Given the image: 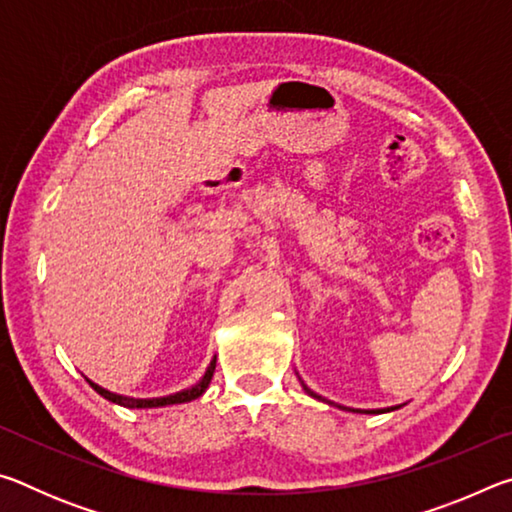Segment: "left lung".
Here are the masks:
<instances>
[{
  "mask_svg": "<svg viewBox=\"0 0 512 512\" xmlns=\"http://www.w3.org/2000/svg\"><path fill=\"white\" fill-rule=\"evenodd\" d=\"M302 386H305V384H302ZM305 391H307V393H309V395H311V397H316V393H311V391H309V388H307V386H305Z\"/></svg>",
  "mask_w": 512,
  "mask_h": 512,
  "instance_id": "1",
  "label": "left lung"
}]
</instances>
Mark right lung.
I'll list each match as a JSON object with an SVG mask.
<instances>
[{
	"label": "right lung",
	"instance_id": "1",
	"mask_svg": "<svg viewBox=\"0 0 512 512\" xmlns=\"http://www.w3.org/2000/svg\"><path fill=\"white\" fill-rule=\"evenodd\" d=\"M214 368H216V361H212L210 366H207L201 381H198V384H194L192 388H187V391H180L176 395H167V397H153V400H135V397H124V395L110 393V391H106V388L92 384V381H90V384H92L94 391H97L101 397H106L108 402H115L119 406H126V409H155V406L183 404V402H192V400H196V397H201L205 393V388L210 386L212 375H214Z\"/></svg>",
	"mask_w": 512,
	"mask_h": 512
}]
</instances>
